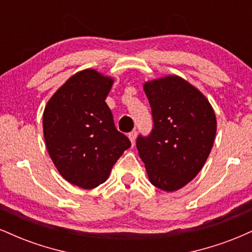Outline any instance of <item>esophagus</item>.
Here are the masks:
<instances>
[{"label": "esophagus", "instance_id": "1", "mask_svg": "<svg viewBox=\"0 0 252 252\" xmlns=\"http://www.w3.org/2000/svg\"><path fill=\"white\" fill-rule=\"evenodd\" d=\"M128 137H129V140L131 141L132 146H134V144H135V141H136V137H137V132H136V131H131V132H129Z\"/></svg>", "mask_w": 252, "mask_h": 252}]
</instances>
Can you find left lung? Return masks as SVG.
Listing matches in <instances>:
<instances>
[{
	"instance_id": "8db88e82",
	"label": "left lung",
	"mask_w": 252,
	"mask_h": 252,
	"mask_svg": "<svg viewBox=\"0 0 252 252\" xmlns=\"http://www.w3.org/2000/svg\"><path fill=\"white\" fill-rule=\"evenodd\" d=\"M154 128L136 146L150 184L166 192L186 186L200 172L215 142L217 118L209 99L179 76L143 84Z\"/></svg>"
}]
</instances>
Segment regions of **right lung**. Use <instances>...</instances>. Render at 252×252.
Masks as SVG:
<instances>
[{
  "label": "right lung",
  "instance_id": "right-lung-1",
  "mask_svg": "<svg viewBox=\"0 0 252 252\" xmlns=\"http://www.w3.org/2000/svg\"><path fill=\"white\" fill-rule=\"evenodd\" d=\"M114 79L94 68L68 78L43 110L46 147L60 175L84 189L108 180L118 158L131 146L116 129L105 103Z\"/></svg>",
  "mask_w": 252,
  "mask_h": 252
}]
</instances>
